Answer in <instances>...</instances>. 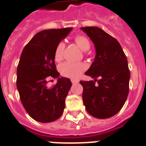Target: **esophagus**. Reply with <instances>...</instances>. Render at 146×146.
Here are the masks:
<instances>
[{"label":"esophagus","mask_w":146,"mask_h":146,"mask_svg":"<svg viewBox=\"0 0 146 146\" xmlns=\"http://www.w3.org/2000/svg\"><path fill=\"white\" fill-rule=\"evenodd\" d=\"M71 81H72L73 84H77V83H78V80H72Z\"/></svg>","instance_id":"obj_1"}]
</instances>
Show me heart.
I'll return each instance as SVG.
<instances>
[{"instance_id": "b5f03b06", "label": "heart", "mask_w": 146, "mask_h": 146, "mask_svg": "<svg viewBox=\"0 0 146 146\" xmlns=\"http://www.w3.org/2000/svg\"><path fill=\"white\" fill-rule=\"evenodd\" d=\"M75 42L76 44L78 45V47L83 51H88L90 48V42L85 36H76ZM64 48H65V44L62 42H60L57 45L54 51V58L56 60H60L62 58ZM85 69L86 67L84 64L73 63V62H69L61 64L59 66V71L62 76L73 78V79L78 78L81 75V73L85 70Z\"/></svg>"}]
</instances>
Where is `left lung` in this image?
<instances>
[{
	"instance_id": "8db88e82",
	"label": "left lung",
	"mask_w": 146,
	"mask_h": 146,
	"mask_svg": "<svg viewBox=\"0 0 146 146\" xmlns=\"http://www.w3.org/2000/svg\"><path fill=\"white\" fill-rule=\"evenodd\" d=\"M80 29L94 43L96 51L95 60L85 73L95 80L80 82L84 88V105L92 116L110 118L122 109L128 95L127 59L119 42L104 30L96 27Z\"/></svg>"
}]
</instances>
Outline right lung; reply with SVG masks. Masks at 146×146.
<instances>
[{"label":"right lung","instance_id":"right-lung-1","mask_svg":"<svg viewBox=\"0 0 146 146\" xmlns=\"http://www.w3.org/2000/svg\"><path fill=\"white\" fill-rule=\"evenodd\" d=\"M71 30L70 27L40 31L21 54L17 67V89L26 111L38 122H52L63 113L72 83L69 78L59 76L54 64V51ZM48 77L58 79L52 88L46 85Z\"/></svg>","mask_w":146,"mask_h":146}]
</instances>
